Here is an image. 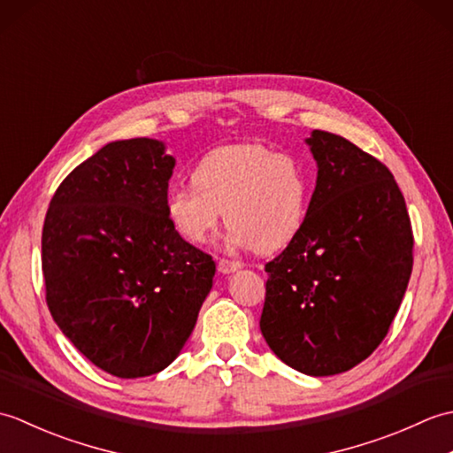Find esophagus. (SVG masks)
<instances>
[{"label": "esophagus", "instance_id": "1", "mask_svg": "<svg viewBox=\"0 0 453 453\" xmlns=\"http://www.w3.org/2000/svg\"><path fill=\"white\" fill-rule=\"evenodd\" d=\"M242 268V263L239 261H227V258H219L218 261V271L221 274H229V273H235Z\"/></svg>", "mask_w": 453, "mask_h": 453}]
</instances>
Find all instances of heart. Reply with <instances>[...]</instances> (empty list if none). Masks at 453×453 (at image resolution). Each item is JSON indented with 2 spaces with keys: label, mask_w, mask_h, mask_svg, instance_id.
Here are the masks:
<instances>
[{
  "label": "heart",
  "mask_w": 453,
  "mask_h": 453,
  "mask_svg": "<svg viewBox=\"0 0 453 453\" xmlns=\"http://www.w3.org/2000/svg\"><path fill=\"white\" fill-rule=\"evenodd\" d=\"M192 185L165 198L167 218L188 243H204L226 210L227 242L273 253L300 232L313 195V179L294 153L265 143H234L206 153Z\"/></svg>",
  "instance_id": "heart-1"
}]
</instances>
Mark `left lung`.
I'll list each match as a JSON object with an SVG mask.
<instances>
[{"instance_id":"left-lung-1","label":"left lung","mask_w":453,"mask_h":453,"mask_svg":"<svg viewBox=\"0 0 453 453\" xmlns=\"http://www.w3.org/2000/svg\"><path fill=\"white\" fill-rule=\"evenodd\" d=\"M307 216L268 273L261 331L307 375H334L386 339L412 273V227L391 171L352 142L313 130Z\"/></svg>"}]
</instances>
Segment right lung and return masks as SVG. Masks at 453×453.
Returning a JSON list of instances; mask_svg holds the SVG:
<instances>
[{
    "mask_svg": "<svg viewBox=\"0 0 453 453\" xmlns=\"http://www.w3.org/2000/svg\"><path fill=\"white\" fill-rule=\"evenodd\" d=\"M173 167L157 140L107 143L62 180L44 218L48 310L85 358L124 380L177 358L216 274L167 218Z\"/></svg>",
    "mask_w": 453,
    "mask_h": 453,
    "instance_id": "1",
    "label": "right lung"
}]
</instances>
